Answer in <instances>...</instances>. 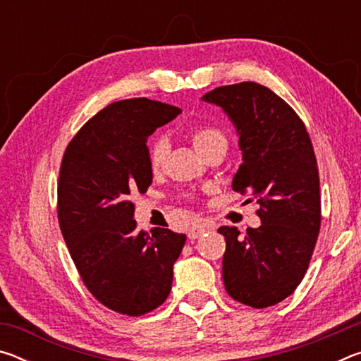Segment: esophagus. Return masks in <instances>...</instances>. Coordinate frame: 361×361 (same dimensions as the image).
I'll use <instances>...</instances> for the list:
<instances>
[{"label":"esophagus","instance_id":"esophagus-1","mask_svg":"<svg viewBox=\"0 0 361 361\" xmlns=\"http://www.w3.org/2000/svg\"><path fill=\"white\" fill-rule=\"evenodd\" d=\"M209 231H212V226L194 224V226H191V228H189L188 237H189V240H195V239H199V237L202 235V234H205V232H209Z\"/></svg>","mask_w":361,"mask_h":361}]
</instances>
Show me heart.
I'll return each instance as SVG.
<instances>
[{"mask_svg": "<svg viewBox=\"0 0 361 361\" xmlns=\"http://www.w3.org/2000/svg\"><path fill=\"white\" fill-rule=\"evenodd\" d=\"M191 142L194 145V148L199 151L200 156H204L207 151H210L213 148L226 149V146H228V142H226V137L223 135V132L210 126L195 127V129L191 132ZM167 151H169V145L164 138H156L149 143L148 164L152 172H159V170L162 169L167 157Z\"/></svg>", "mask_w": 361, "mask_h": 361, "instance_id": "1", "label": "heart"}]
</instances>
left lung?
I'll return each instance as SVG.
<instances>
[{"instance_id": "left-lung-1", "label": "left lung", "mask_w": 361, "mask_h": 361, "mask_svg": "<svg viewBox=\"0 0 361 361\" xmlns=\"http://www.w3.org/2000/svg\"><path fill=\"white\" fill-rule=\"evenodd\" d=\"M202 100L228 114L242 164L232 189L256 200L261 226L245 237L221 226L223 280L231 298L264 309L301 283L320 231V180L304 122L271 89L256 82L221 85Z\"/></svg>"}]
</instances>
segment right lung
<instances>
[{
	"label": "right lung",
	"mask_w": 361,
	"mask_h": 361,
	"mask_svg": "<svg viewBox=\"0 0 361 361\" xmlns=\"http://www.w3.org/2000/svg\"><path fill=\"white\" fill-rule=\"evenodd\" d=\"M180 113L148 99L114 102L85 122L63 154L60 229L84 285L114 312H151L172 290L186 235L137 231L130 194L152 183L148 137Z\"/></svg>",
	"instance_id": "right-lung-1"
}]
</instances>
